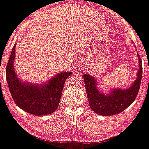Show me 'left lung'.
<instances>
[{"label":"left lung","mask_w":149,"mask_h":149,"mask_svg":"<svg viewBox=\"0 0 149 149\" xmlns=\"http://www.w3.org/2000/svg\"><path fill=\"white\" fill-rule=\"evenodd\" d=\"M139 57V69L137 78L129 88H117L105 95L97 89V81L94 77L84 74L85 89L90 107L96 113L102 116H113L123 111L133 103L139 92L142 77V62Z\"/></svg>","instance_id":"obj_1"}]
</instances>
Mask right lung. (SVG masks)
<instances>
[{
    "label": "right lung",
    "instance_id": "add662e5",
    "mask_svg": "<svg viewBox=\"0 0 149 149\" xmlns=\"http://www.w3.org/2000/svg\"><path fill=\"white\" fill-rule=\"evenodd\" d=\"M15 47L16 44L12 49L6 67V80L13 100L20 109L33 115L52 113L59 106L65 81L72 73H58L44 84L22 81L14 69Z\"/></svg>",
    "mask_w": 149,
    "mask_h": 149
}]
</instances>
